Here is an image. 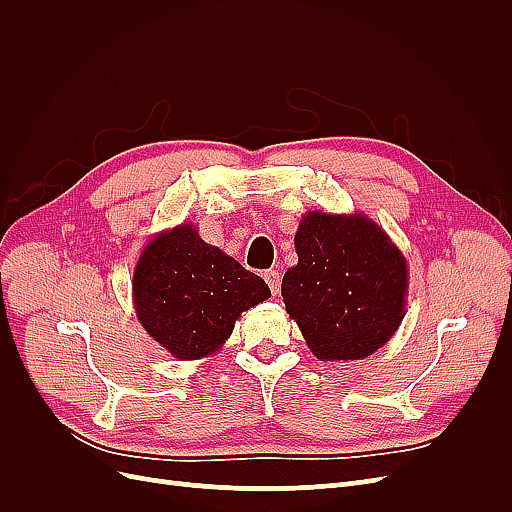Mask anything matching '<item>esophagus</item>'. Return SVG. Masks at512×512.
Returning <instances> with one entry per match:
<instances>
[{
    "label": "esophagus",
    "mask_w": 512,
    "mask_h": 512,
    "mask_svg": "<svg viewBox=\"0 0 512 512\" xmlns=\"http://www.w3.org/2000/svg\"><path fill=\"white\" fill-rule=\"evenodd\" d=\"M265 282L269 284L273 297H277V292H280V286H282V273L275 271V269L265 271Z\"/></svg>",
    "instance_id": "obj_1"
}]
</instances>
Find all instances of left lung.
<instances>
[{
	"label": "left lung",
	"instance_id": "8db88e82",
	"mask_svg": "<svg viewBox=\"0 0 512 512\" xmlns=\"http://www.w3.org/2000/svg\"><path fill=\"white\" fill-rule=\"evenodd\" d=\"M294 250L282 297L316 359L359 361L389 342L406 316L410 273L382 226L356 211H307Z\"/></svg>",
	"mask_w": 512,
	"mask_h": 512
}]
</instances>
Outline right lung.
Wrapping results in <instances>:
<instances>
[{"instance_id":"obj_1","label":"right lung","mask_w":512,"mask_h":512,"mask_svg":"<svg viewBox=\"0 0 512 512\" xmlns=\"http://www.w3.org/2000/svg\"><path fill=\"white\" fill-rule=\"evenodd\" d=\"M269 297L262 277L200 239L192 222L153 235L132 275L138 320L177 361L213 356L239 316Z\"/></svg>"}]
</instances>
